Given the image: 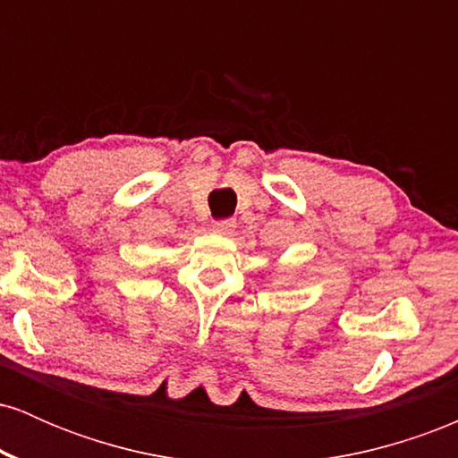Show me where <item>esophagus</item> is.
<instances>
[{
    "label": "esophagus",
    "mask_w": 458,
    "mask_h": 458,
    "mask_svg": "<svg viewBox=\"0 0 458 458\" xmlns=\"http://www.w3.org/2000/svg\"><path fill=\"white\" fill-rule=\"evenodd\" d=\"M234 225H236L234 219L225 217V219H217V222H213V230L219 234H230L234 230Z\"/></svg>",
    "instance_id": "34e87169"
}]
</instances>
